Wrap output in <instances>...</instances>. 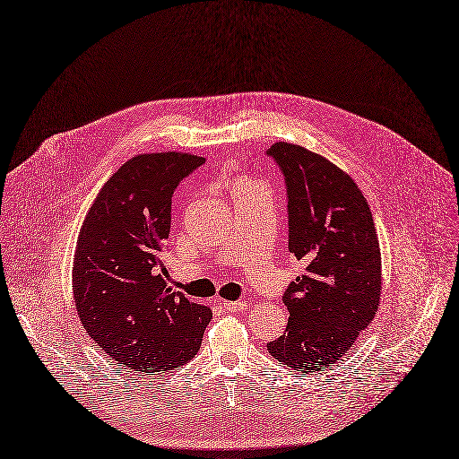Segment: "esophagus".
<instances>
[{
    "mask_svg": "<svg viewBox=\"0 0 459 459\" xmlns=\"http://www.w3.org/2000/svg\"><path fill=\"white\" fill-rule=\"evenodd\" d=\"M224 308H228L231 312H240L244 308H248V303H246V301H226Z\"/></svg>",
    "mask_w": 459,
    "mask_h": 459,
    "instance_id": "esophagus-1",
    "label": "esophagus"
}]
</instances>
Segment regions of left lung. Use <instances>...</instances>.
<instances>
[{
	"mask_svg": "<svg viewBox=\"0 0 459 459\" xmlns=\"http://www.w3.org/2000/svg\"><path fill=\"white\" fill-rule=\"evenodd\" d=\"M268 156L289 193V250L305 273L289 285L287 333L268 352L316 373L336 364L373 322L382 290L380 246L371 209L351 176L305 147L277 141Z\"/></svg>",
	"mask_w": 459,
	"mask_h": 459,
	"instance_id": "left-lung-1",
	"label": "left lung"
}]
</instances>
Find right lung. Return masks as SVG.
I'll list each match as a JSON object with an SVG mask.
<instances>
[{
    "label": "right lung",
    "instance_id": "obj_1",
    "mask_svg": "<svg viewBox=\"0 0 459 459\" xmlns=\"http://www.w3.org/2000/svg\"><path fill=\"white\" fill-rule=\"evenodd\" d=\"M205 161L187 152L137 154L102 186L74 259L77 314L107 355L134 373L180 368L213 312L167 283L165 240L178 184Z\"/></svg>",
    "mask_w": 459,
    "mask_h": 459
}]
</instances>
